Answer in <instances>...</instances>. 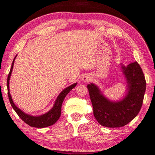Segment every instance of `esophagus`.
Segmentation results:
<instances>
[{
  "label": "esophagus",
  "mask_w": 155,
  "mask_h": 155,
  "mask_svg": "<svg viewBox=\"0 0 155 155\" xmlns=\"http://www.w3.org/2000/svg\"><path fill=\"white\" fill-rule=\"evenodd\" d=\"M82 80L84 81V82H90V81L91 80V76L90 74H85L83 76V77L82 78Z\"/></svg>",
  "instance_id": "obj_1"
}]
</instances>
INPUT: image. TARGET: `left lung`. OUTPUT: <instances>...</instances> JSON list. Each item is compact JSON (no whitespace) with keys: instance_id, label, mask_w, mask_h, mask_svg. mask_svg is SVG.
<instances>
[{"instance_id":"left-lung-1","label":"left lung","mask_w":155,"mask_h":155,"mask_svg":"<svg viewBox=\"0 0 155 155\" xmlns=\"http://www.w3.org/2000/svg\"><path fill=\"white\" fill-rule=\"evenodd\" d=\"M122 68L128 83V94L122 101L117 103L109 101L94 84L87 85L94 117L105 127L127 125L137 116L143 104L146 82L140 64L135 61Z\"/></svg>"}]
</instances>
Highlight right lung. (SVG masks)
I'll use <instances>...</instances> for the list:
<instances>
[{
  "label": "right lung",
  "instance_id": "add662e5",
  "mask_svg": "<svg viewBox=\"0 0 155 155\" xmlns=\"http://www.w3.org/2000/svg\"><path fill=\"white\" fill-rule=\"evenodd\" d=\"M15 57H16V56L15 57V58L14 59V60H13L12 68L8 74V77H7V94H8L9 102L10 103H11V105L12 106L13 109H14V111L15 112H16V114L18 115V116H19L20 118L26 123V124H27L28 125H29L32 127L44 128V127H49V126L54 124V123L59 120L60 115H61V105L65 97L66 96L67 94L69 93L76 85H77V83H74L73 84V85L69 86V87L65 88L64 91H62L60 93L59 96L57 97V98L55 101V103H54L53 107H52L51 111H49L48 113H46L45 114L40 115V116H38V117L31 116V115L26 114L15 105V104L14 103V102H13L12 96L10 95V93H9V78H10V77H11V74L12 72L13 66H14V60L15 59Z\"/></svg>",
  "mask_w": 155,
  "mask_h": 155
}]
</instances>
